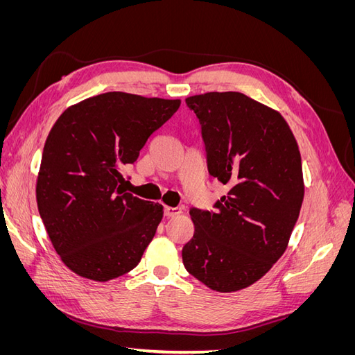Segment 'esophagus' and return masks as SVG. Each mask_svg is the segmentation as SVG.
<instances>
[{"label":"esophagus","mask_w":355,"mask_h":355,"mask_svg":"<svg viewBox=\"0 0 355 355\" xmlns=\"http://www.w3.org/2000/svg\"><path fill=\"white\" fill-rule=\"evenodd\" d=\"M180 213H182V209H179V207H170V206L164 207V216H167V218L176 216V214H180Z\"/></svg>","instance_id":"1"}]
</instances>
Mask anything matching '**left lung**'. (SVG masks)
Instances as JSON below:
<instances>
[{
	"label": "left lung",
	"instance_id": "1",
	"mask_svg": "<svg viewBox=\"0 0 355 355\" xmlns=\"http://www.w3.org/2000/svg\"><path fill=\"white\" fill-rule=\"evenodd\" d=\"M201 125L209 175L228 188L214 210H189L187 271L216 292L262 278L284 253L304 201L302 161L280 112L239 92L187 98Z\"/></svg>",
	"mask_w": 355,
	"mask_h": 355
}]
</instances>
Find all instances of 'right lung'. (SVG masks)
Returning a JSON list of instances; mask_svg holds the SVG:
<instances>
[{
	"label": "right lung",
	"mask_w": 355,
	"mask_h": 355,
	"mask_svg": "<svg viewBox=\"0 0 355 355\" xmlns=\"http://www.w3.org/2000/svg\"><path fill=\"white\" fill-rule=\"evenodd\" d=\"M180 101L108 92L71 106L42 149L37 204L62 262L80 277L108 282L141 262L163 206L121 188L133 164Z\"/></svg>",
	"instance_id": "1"
}]
</instances>
